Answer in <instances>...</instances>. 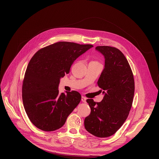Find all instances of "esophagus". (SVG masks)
Instances as JSON below:
<instances>
[{
    "label": "esophagus",
    "instance_id": "1",
    "mask_svg": "<svg viewBox=\"0 0 159 159\" xmlns=\"http://www.w3.org/2000/svg\"><path fill=\"white\" fill-rule=\"evenodd\" d=\"M81 101L83 102H86V98L84 96H82V98H81Z\"/></svg>",
    "mask_w": 159,
    "mask_h": 159
}]
</instances>
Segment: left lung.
I'll return each instance as SVG.
<instances>
[{
	"instance_id": "left-lung-1",
	"label": "left lung",
	"mask_w": 159,
	"mask_h": 159,
	"mask_svg": "<svg viewBox=\"0 0 159 159\" xmlns=\"http://www.w3.org/2000/svg\"><path fill=\"white\" fill-rule=\"evenodd\" d=\"M95 49L105 58L104 68L97 82L104 97L100 102L87 99L91 113L85 118L84 127L91 134L104 138L113 135L128 118L135 82L126 58L119 49L106 46Z\"/></svg>"
}]
</instances>
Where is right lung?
<instances>
[{
    "label": "right lung",
    "instance_id": "1",
    "mask_svg": "<svg viewBox=\"0 0 159 159\" xmlns=\"http://www.w3.org/2000/svg\"><path fill=\"white\" fill-rule=\"evenodd\" d=\"M93 46L58 42L33 55L25 73L22 101L33 125L45 131L61 128L81 100L76 91L59 93L60 79L68 74L73 62Z\"/></svg>",
    "mask_w": 159,
    "mask_h": 159
}]
</instances>
